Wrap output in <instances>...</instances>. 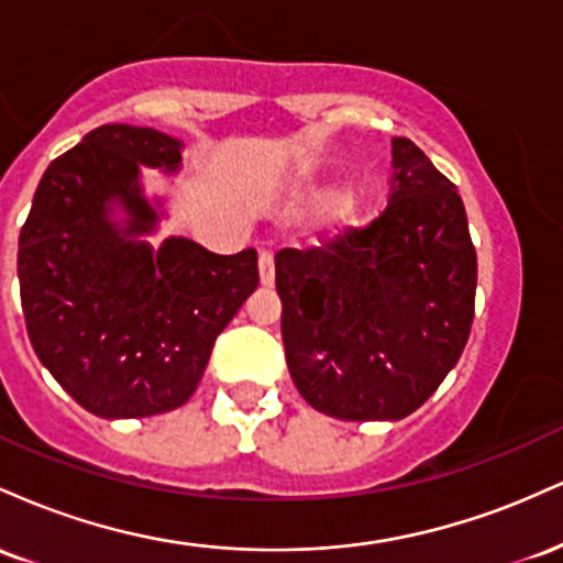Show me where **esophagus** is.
Returning <instances> with one entry per match:
<instances>
[{
  "label": "esophagus",
  "instance_id": "esophagus-1",
  "mask_svg": "<svg viewBox=\"0 0 563 563\" xmlns=\"http://www.w3.org/2000/svg\"><path fill=\"white\" fill-rule=\"evenodd\" d=\"M260 280L262 286H273L275 283V262H273V254L269 251H262L260 254Z\"/></svg>",
  "mask_w": 563,
  "mask_h": 563
}]
</instances>
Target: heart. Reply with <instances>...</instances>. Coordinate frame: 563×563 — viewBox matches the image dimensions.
<instances>
[{"label": "heart", "mask_w": 563, "mask_h": 563, "mask_svg": "<svg viewBox=\"0 0 563 563\" xmlns=\"http://www.w3.org/2000/svg\"><path fill=\"white\" fill-rule=\"evenodd\" d=\"M296 203L301 211H322L320 228L325 238H344L365 219V200L357 192H339V185L331 179L303 187Z\"/></svg>", "instance_id": "obj_1"}]
</instances>
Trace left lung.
<instances>
[{
  "mask_svg": "<svg viewBox=\"0 0 563 563\" xmlns=\"http://www.w3.org/2000/svg\"><path fill=\"white\" fill-rule=\"evenodd\" d=\"M391 192L365 230L283 249L275 286L296 389L341 421H399L461 360L476 251L455 185L410 140H391Z\"/></svg>",
  "mask_w": 563,
  "mask_h": 563,
  "instance_id": "left-lung-1",
  "label": "left lung"
}]
</instances>
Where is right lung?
<instances>
[{"label": "right lung", "mask_w": 563, "mask_h": 563, "mask_svg": "<svg viewBox=\"0 0 563 563\" xmlns=\"http://www.w3.org/2000/svg\"><path fill=\"white\" fill-rule=\"evenodd\" d=\"M183 142L106 124L44 172L18 241L31 346L57 384L100 418L183 407L217 335L260 286L256 251L219 256L187 238L145 241L166 217L142 166L183 169Z\"/></svg>", "instance_id": "1"}]
</instances>
